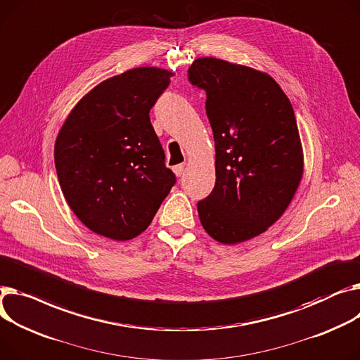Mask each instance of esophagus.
<instances>
[{"label":"esophagus","mask_w":360,"mask_h":360,"mask_svg":"<svg viewBox=\"0 0 360 360\" xmlns=\"http://www.w3.org/2000/svg\"><path fill=\"white\" fill-rule=\"evenodd\" d=\"M174 172H175V175H176V176H181V175H184V172H185V163L176 165V166L174 167Z\"/></svg>","instance_id":"esophagus-1"}]
</instances>
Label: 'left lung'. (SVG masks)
Returning a JSON list of instances; mask_svg holds the SVG:
<instances>
[{"label":"left lung","instance_id":"obj_1","mask_svg":"<svg viewBox=\"0 0 360 360\" xmlns=\"http://www.w3.org/2000/svg\"><path fill=\"white\" fill-rule=\"evenodd\" d=\"M207 94L215 185L197 204L204 230L223 245L265 233L291 204L304 174L292 105L266 72L215 58L188 69Z\"/></svg>","mask_w":360,"mask_h":360}]
</instances>
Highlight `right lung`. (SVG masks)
<instances>
[{
	"label": "right lung",
	"instance_id": "1",
	"mask_svg": "<svg viewBox=\"0 0 360 360\" xmlns=\"http://www.w3.org/2000/svg\"><path fill=\"white\" fill-rule=\"evenodd\" d=\"M174 72L140 66L88 91L55 141L63 197L91 231L131 240L152 223L175 175L150 124V108Z\"/></svg>",
	"mask_w": 360,
	"mask_h": 360
}]
</instances>
